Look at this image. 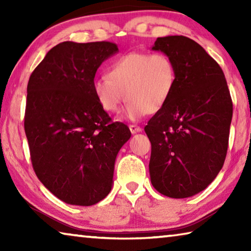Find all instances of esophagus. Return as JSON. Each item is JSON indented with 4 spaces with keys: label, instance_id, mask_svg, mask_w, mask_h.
I'll use <instances>...</instances> for the list:
<instances>
[{
    "label": "esophagus",
    "instance_id": "34e87169",
    "mask_svg": "<svg viewBox=\"0 0 251 251\" xmlns=\"http://www.w3.org/2000/svg\"><path fill=\"white\" fill-rule=\"evenodd\" d=\"M129 130L131 134H136V133H139V131H142V127H139L137 125H129Z\"/></svg>",
    "mask_w": 251,
    "mask_h": 251
}]
</instances>
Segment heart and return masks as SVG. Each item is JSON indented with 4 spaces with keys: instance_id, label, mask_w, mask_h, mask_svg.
<instances>
[{
    "instance_id": "b5f03b06",
    "label": "heart",
    "mask_w": 251,
    "mask_h": 251,
    "mask_svg": "<svg viewBox=\"0 0 251 251\" xmlns=\"http://www.w3.org/2000/svg\"><path fill=\"white\" fill-rule=\"evenodd\" d=\"M175 62L165 53H128L116 58L107 76L93 80V93L106 112L120 113L127 99L125 117L137 121L167 104L176 87Z\"/></svg>"
}]
</instances>
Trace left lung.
<instances>
[{
	"label": "left lung",
	"mask_w": 251,
	"mask_h": 251,
	"mask_svg": "<svg viewBox=\"0 0 251 251\" xmlns=\"http://www.w3.org/2000/svg\"><path fill=\"white\" fill-rule=\"evenodd\" d=\"M151 50L173 58L177 82L167 104L145 126L151 143V181L167 197H192L223 168L232 118L230 93L222 67L192 39L158 37Z\"/></svg>",
	"instance_id": "8db88e82"
}]
</instances>
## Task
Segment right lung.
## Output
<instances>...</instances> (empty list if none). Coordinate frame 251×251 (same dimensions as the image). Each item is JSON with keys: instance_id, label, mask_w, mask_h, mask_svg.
<instances>
[{"instance_id": "add662e5", "label": "right lung", "mask_w": 251, "mask_h": 251, "mask_svg": "<svg viewBox=\"0 0 251 251\" xmlns=\"http://www.w3.org/2000/svg\"><path fill=\"white\" fill-rule=\"evenodd\" d=\"M118 48L63 42L50 50L27 84L24 129L36 176L70 205L92 206L109 194L118 151L130 130L112 123L93 93L96 71Z\"/></svg>"}]
</instances>
